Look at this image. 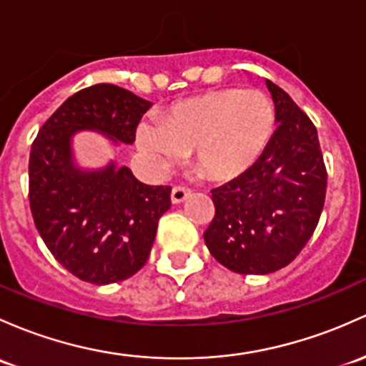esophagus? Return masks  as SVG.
<instances>
[{"instance_id":"34e87169","label":"esophagus","mask_w":366,"mask_h":366,"mask_svg":"<svg viewBox=\"0 0 366 366\" xmlns=\"http://www.w3.org/2000/svg\"><path fill=\"white\" fill-rule=\"evenodd\" d=\"M191 194V189L187 186H175L172 189V202L173 203H182L187 196Z\"/></svg>"}]
</instances>
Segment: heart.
Listing matches in <instances>:
<instances>
[{
    "instance_id": "b5f03b06",
    "label": "heart",
    "mask_w": 366,
    "mask_h": 366,
    "mask_svg": "<svg viewBox=\"0 0 366 366\" xmlns=\"http://www.w3.org/2000/svg\"><path fill=\"white\" fill-rule=\"evenodd\" d=\"M275 132V107L259 89L210 91L173 105L167 119L149 117L137 129L138 147L168 170L196 151L214 179H232L252 167Z\"/></svg>"
}]
</instances>
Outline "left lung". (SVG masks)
Instances as JSON below:
<instances>
[{"label":"left lung","mask_w":366,"mask_h":366,"mask_svg":"<svg viewBox=\"0 0 366 366\" xmlns=\"http://www.w3.org/2000/svg\"><path fill=\"white\" fill-rule=\"evenodd\" d=\"M277 129L263 156L212 189L215 214L203 233L222 267L264 275L287 267L312 237L326 198L317 129L286 91L267 80Z\"/></svg>","instance_id":"obj_1"}]
</instances>
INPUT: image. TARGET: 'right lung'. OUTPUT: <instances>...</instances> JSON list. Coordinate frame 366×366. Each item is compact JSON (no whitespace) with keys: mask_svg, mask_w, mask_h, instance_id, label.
Listing matches in <instances>:
<instances>
[{"mask_svg":"<svg viewBox=\"0 0 366 366\" xmlns=\"http://www.w3.org/2000/svg\"><path fill=\"white\" fill-rule=\"evenodd\" d=\"M152 103L112 84L70 96L31 145L29 205L52 256L80 280L105 286L129 279L149 259L157 221L170 209V186L142 184L128 167L80 170L71 137L82 129L133 144Z\"/></svg>","mask_w":366,"mask_h":366,"instance_id":"1","label":"right lung"}]
</instances>
